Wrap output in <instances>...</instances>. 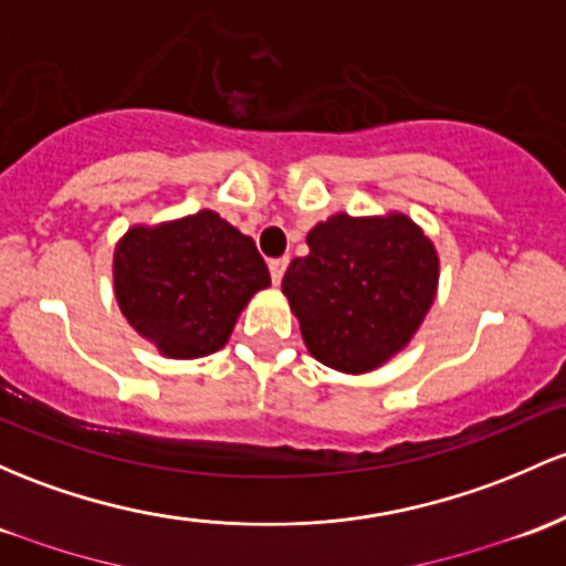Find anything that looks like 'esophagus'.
<instances>
[{
	"label": "esophagus",
	"instance_id": "34e87169",
	"mask_svg": "<svg viewBox=\"0 0 566 566\" xmlns=\"http://www.w3.org/2000/svg\"><path fill=\"white\" fill-rule=\"evenodd\" d=\"M287 265H290V258H276V260H271L269 269H271L273 284L282 282V276H284V271H287Z\"/></svg>",
	"mask_w": 566,
	"mask_h": 566
}]
</instances>
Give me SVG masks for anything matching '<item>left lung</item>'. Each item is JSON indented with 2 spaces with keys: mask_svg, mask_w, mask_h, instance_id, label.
<instances>
[{
  "mask_svg": "<svg viewBox=\"0 0 566 566\" xmlns=\"http://www.w3.org/2000/svg\"><path fill=\"white\" fill-rule=\"evenodd\" d=\"M282 293L314 359L370 374L408 346L438 293L440 260L411 217L333 214L306 235Z\"/></svg>",
  "mask_w": 566,
  "mask_h": 566,
  "instance_id": "left-lung-1",
  "label": "left lung"
}]
</instances>
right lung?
<instances>
[{"instance_id": "1", "label": "right lung", "mask_w": 566, "mask_h": 566, "mask_svg": "<svg viewBox=\"0 0 566 566\" xmlns=\"http://www.w3.org/2000/svg\"><path fill=\"white\" fill-rule=\"evenodd\" d=\"M128 325L164 357L196 359L228 344L250 297L271 284L250 235L212 209L160 226H134L112 258Z\"/></svg>"}]
</instances>
